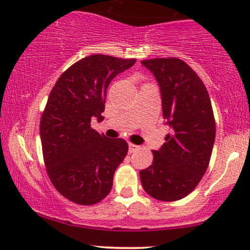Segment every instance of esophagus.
I'll list each match as a JSON object with an SVG mask.
<instances>
[{
	"instance_id": "esophagus-1",
	"label": "esophagus",
	"mask_w": 250,
	"mask_h": 250,
	"mask_svg": "<svg viewBox=\"0 0 250 250\" xmlns=\"http://www.w3.org/2000/svg\"><path fill=\"white\" fill-rule=\"evenodd\" d=\"M139 148H140V147L138 146V145H134V144H132V143L128 144V152H130V153L137 152V150L139 149Z\"/></svg>"
}]
</instances>
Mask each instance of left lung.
Instances as JSON below:
<instances>
[{
  "label": "left lung",
  "instance_id": "8db88e82",
  "mask_svg": "<svg viewBox=\"0 0 250 250\" xmlns=\"http://www.w3.org/2000/svg\"><path fill=\"white\" fill-rule=\"evenodd\" d=\"M141 63L155 76L162 112L171 132L153 163L140 170L144 190L153 198L175 202L198 186L210 163L215 120L204 83L195 70L177 58H156Z\"/></svg>",
  "mask_w": 250,
  "mask_h": 250
}]
</instances>
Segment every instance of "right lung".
<instances>
[{"label":"right lung","mask_w":250,"mask_h":250,"mask_svg":"<svg viewBox=\"0 0 250 250\" xmlns=\"http://www.w3.org/2000/svg\"><path fill=\"white\" fill-rule=\"evenodd\" d=\"M135 59L92 54L64 70L40 118V139L48 177L63 197L94 205L109 195L115 171L128 150L124 139H109L91 128L103 120L111 80Z\"/></svg>","instance_id":"right-lung-1"}]
</instances>
